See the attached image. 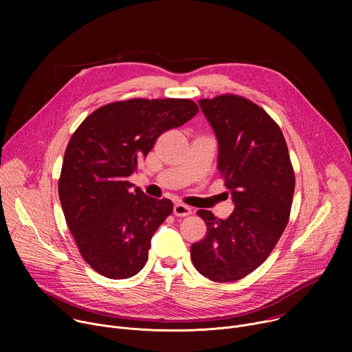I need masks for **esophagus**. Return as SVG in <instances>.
Instances as JSON below:
<instances>
[{
    "mask_svg": "<svg viewBox=\"0 0 352 352\" xmlns=\"http://www.w3.org/2000/svg\"><path fill=\"white\" fill-rule=\"evenodd\" d=\"M173 213H174V216H177V217H186V216L192 214V209H190L189 206L182 205V204H177V205H174Z\"/></svg>",
    "mask_w": 352,
    "mask_h": 352,
    "instance_id": "1",
    "label": "esophagus"
}]
</instances>
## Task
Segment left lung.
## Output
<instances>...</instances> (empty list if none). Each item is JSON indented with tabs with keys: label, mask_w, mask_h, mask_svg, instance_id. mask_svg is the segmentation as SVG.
Returning <instances> with one entry per match:
<instances>
[{
	"label": "left lung",
	"mask_w": 352,
	"mask_h": 352,
	"mask_svg": "<svg viewBox=\"0 0 352 352\" xmlns=\"http://www.w3.org/2000/svg\"><path fill=\"white\" fill-rule=\"evenodd\" d=\"M199 104L217 136L219 171L235 209L226 220L197 210L208 232L190 258L206 278L231 283L272 254L289 220L295 175L284 135L262 107L230 93Z\"/></svg>",
	"instance_id": "8db88e82"
}]
</instances>
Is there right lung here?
<instances>
[{
    "label": "right lung",
    "mask_w": 352,
    "mask_h": 352,
    "mask_svg": "<svg viewBox=\"0 0 352 352\" xmlns=\"http://www.w3.org/2000/svg\"><path fill=\"white\" fill-rule=\"evenodd\" d=\"M199 113L190 98H131L87 116L67 146L58 195L82 258L113 280L138 274L150 239L173 213L170 199H153L128 177L156 139Z\"/></svg>",
    "instance_id": "obj_1"
}]
</instances>
